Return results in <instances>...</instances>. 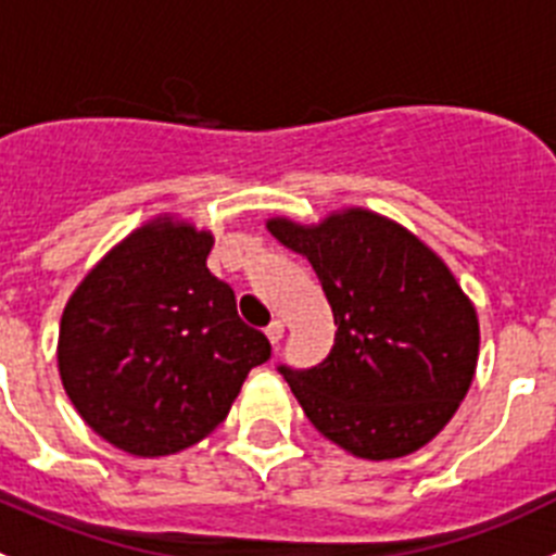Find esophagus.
<instances>
[{"label": "esophagus", "instance_id": "esophagus-1", "mask_svg": "<svg viewBox=\"0 0 556 556\" xmlns=\"http://www.w3.org/2000/svg\"><path fill=\"white\" fill-rule=\"evenodd\" d=\"M282 334H285V324H282V321H271V324H268V327H266V338L271 340L274 346H277L279 340H282Z\"/></svg>", "mask_w": 556, "mask_h": 556}]
</instances>
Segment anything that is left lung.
Here are the masks:
<instances>
[{"label":"left lung","instance_id":"1","mask_svg":"<svg viewBox=\"0 0 556 556\" xmlns=\"http://www.w3.org/2000/svg\"><path fill=\"white\" fill-rule=\"evenodd\" d=\"M266 227L309 260L338 324L324 363L279 365L309 424L359 459L427 446L457 413L479 357L477 309L446 263L363 207L318 224L268 218Z\"/></svg>","mask_w":556,"mask_h":556}]
</instances>
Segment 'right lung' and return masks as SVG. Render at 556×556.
Here are the masks:
<instances>
[{
  "label": "right lung",
  "instance_id": "1",
  "mask_svg": "<svg viewBox=\"0 0 556 556\" xmlns=\"http://www.w3.org/2000/svg\"><path fill=\"white\" fill-rule=\"evenodd\" d=\"M213 232L157 216L110 249L60 318L58 368L83 421L122 452L166 457L227 418L243 379L271 357L227 282Z\"/></svg>",
  "mask_w": 556,
  "mask_h": 556
}]
</instances>
